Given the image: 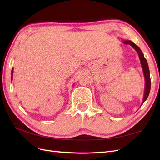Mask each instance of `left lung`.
<instances>
[{
	"mask_svg": "<svg viewBox=\"0 0 160 160\" xmlns=\"http://www.w3.org/2000/svg\"><path fill=\"white\" fill-rule=\"evenodd\" d=\"M122 42L124 44H128L130 45L132 48H134L135 51L138 52L139 58H140L141 66L142 68V71H143L144 76V80H145V87H144V96H143V100H142V104H144V102L147 100V98L150 93L151 90V78H150V71H149V68L148 65V62L147 60L145 59L143 53L142 52L140 47L135 45V43L132 42L131 40H122Z\"/></svg>",
	"mask_w": 160,
	"mask_h": 160,
	"instance_id": "left-lung-1",
	"label": "left lung"
}]
</instances>
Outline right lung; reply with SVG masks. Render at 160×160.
<instances>
[{
	"label": "right lung",
	"mask_w": 160,
	"mask_h": 160,
	"mask_svg": "<svg viewBox=\"0 0 160 160\" xmlns=\"http://www.w3.org/2000/svg\"><path fill=\"white\" fill-rule=\"evenodd\" d=\"M13 68H12V76H13Z\"/></svg>",
	"instance_id": "right-lung-1"
}]
</instances>
